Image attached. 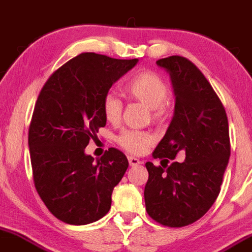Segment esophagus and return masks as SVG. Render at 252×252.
I'll list each match as a JSON object with an SVG mask.
<instances>
[{
  "label": "esophagus",
  "instance_id": "esophagus-1",
  "mask_svg": "<svg viewBox=\"0 0 252 252\" xmlns=\"http://www.w3.org/2000/svg\"><path fill=\"white\" fill-rule=\"evenodd\" d=\"M128 163L129 166H137V164H140L142 162H140L137 158H134V156H128Z\"/></svg>",
  "mask_w": 252,
  "mask_h": 252
}]
</instances>
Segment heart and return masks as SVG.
<instances>
[{
  "mask_svg": "<svg viewBox=\"0 0 252 252\" xmlns=\"http://www.w3.org/2000/svg\"><path fill=\"white\" fill-rule=\"evenodd\" d=\"M124 93L128 98L136 99L149 107L150 116L155 123H162L169 112V89L166 82L154 72H142L124 85ZM102 112L105 120L116 124L123 113V102L114 93H107L102 99ZM116 142L124 150L131 154H142L153 142V137L145 131L124 129Z\"/></svg>",
  "mask_w": 252,
  "mask_h": 252,
  "instance_id": "heart-1",
  "label": "heart"
}]
</instances>
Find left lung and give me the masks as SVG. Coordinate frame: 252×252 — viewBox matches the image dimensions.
<instances>
[{"label": "left lung", "instance_id": "obj_1", "mask_svg": "<svg viewBox=\"0 0 252 252\" xmlns=\"http://www.w3.org/2000/svg\"><path fill=\"white\" fill-rule=\"evenodd\" d=\"M156 63L170 75L175 112L153 156L174 159L183 151L185 161L145 163V208L156 222L184 227L201 219L220 193L231 155L228 120L222 102L196 64L178 55Z\"/></svg>", "mask_w": 252, "mask_h": 252}]
</instances>
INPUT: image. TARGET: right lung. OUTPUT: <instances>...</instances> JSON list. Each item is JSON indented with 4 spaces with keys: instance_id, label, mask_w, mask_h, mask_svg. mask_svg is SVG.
Wrapping results in <instances>:
<instances>
[{
    "instance_id": "obj_1",
    "label": "right lung",
    "mask_w": 252,
    "mask_h": 252,
    "mask_svg": "<svg viewBox=\"0 0 252 252\" xmlns=\"http://www.w3.org/2000/svg\"><path fill=\"white\" fill-rule=\"evenodd\" d=\"M137 62L83 53L56 69L40 90L29 128L32 174L42 201L63 222L91 223L109 212L128 161L115 148L97 162L84 150L107 123L103 96Z\"/></svg>"
}]
</instances>
